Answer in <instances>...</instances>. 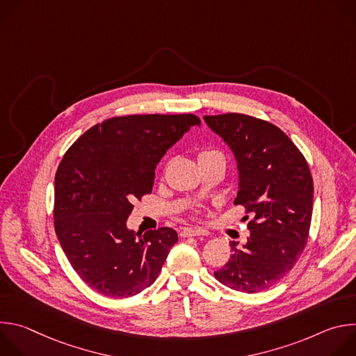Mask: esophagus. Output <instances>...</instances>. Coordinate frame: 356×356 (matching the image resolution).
<instances>
[{
  "mask_svg": "<svg viewBox=\"0 0 356 356\" xmlns=\"http://www.w3.org/2000/svg\"><path fill=\"white\" fill-rule=\"evenodd\" d=\"M201 235H207L204 231L201 229H183L180 232L181 238H190V236H201Z\"/></svg>",
  "mask_w": 356,
  "mask_h": 356,
  "instance_id": "esophagus-1",
  "label": "esophagus"
}]
</instances>
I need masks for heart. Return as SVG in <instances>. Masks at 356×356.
<instances>
[{
	"label": "heart",
	"instance_id": "obj_1",
	"mask_svg": "<svg viewBox=\"0 0 356 356\" xmlns=\"http://www.w3.org/2000/svg\"><path fill=\"white\" fill-rule=\"evenodd\" d=\"M217 158H222V155L220 154L218 150L204 149V150H201L200 154H198V163L206 162V161H211V159H217Z\"/></svg>",
	"mask_w": 356,
	"mask_h": 356
}]
</instances>
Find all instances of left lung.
Segmentation results:
<instances>
[{"instance_id":"1","label":"left lung","mask_w":356,"mask_h":356,"mask_svg":"<svg viewBox=\"0 0 356 356\" xmlns=\"http://www.w3.org/2000/svg\"><path fill=\"white\" fill-rule=\"evenodd\" d=\"M206 124L234 152L239 188L235 206L249 220L246 245L236 248L216 279L258 293L282 280L307 245L313 214V177L306 158L276 125L238 113L206 115Z\"/></svg>"}]
</instances>
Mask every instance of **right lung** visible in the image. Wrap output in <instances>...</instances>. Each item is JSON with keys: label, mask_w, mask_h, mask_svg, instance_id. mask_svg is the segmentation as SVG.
<instances>
[{"label": "right lung", "mask_w": 356, "mask_h": 356, "mask_svg": "<svg viewBox=\"0 0 356 356\" xmlns=\"http://www.w3.org/2000/svg\"><path fill=\"white\" fill-rule=\"evenodd\" d=\"M200 124L194 114L114 117L67 149L55 177V231L72 268L94 291L127 298L159 276L177 232L162 227L140 235L127 220L132 201L150 194L168 149Z\"/></svg>", "instance_id": "right-lung-1"}]
</instances>
